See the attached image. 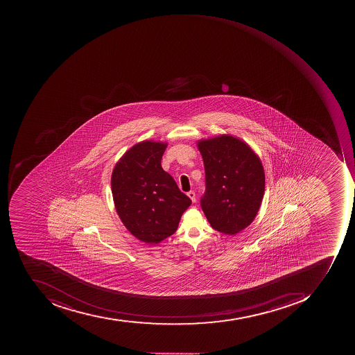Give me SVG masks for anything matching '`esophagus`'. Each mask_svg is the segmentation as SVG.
<instances>
[{
  "label": "esophagus",
  "instance_id": "1",
  "mask_svg": "<svg viewBox=\"0 0 355 355\" xmlns=\"http://www.w3.org/2000/svg\"><path fill=\"white\" fill-rule=\"evenodd\" d=\"M188 196L190 197V200H192L193 202H196V195H195L194 191H190L188 193Z\"/></svg>",
  "mask_w": 355,
  "mask_h": 355
}]
</instances>
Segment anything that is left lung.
<instances>
[{
  "mask_svg": "<svg viewBox=\"0 0 355 355\" xmlns=\"http://www.w3.org/2000/svg\"><path fill=\"white\" fill-rule=\"evenodd\" d=\"M206 172V193L200 206L214 230L234 234L257 216L266 176L257 153L242 139L220 135L197 141Z\"/></svg>",
  "mask_w": 355,
  "mask_h": 355,
  "instance_id": "1",
  "label": "left lung"
}]
</instances>
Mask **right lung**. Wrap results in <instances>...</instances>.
Segmentation results:
<instances>
[{
  "label": "right lung",
  "instance_id": "right-lung-1",
  "mask_svg": "<svg viewBox=\"0 0 355 355\" xmlns=\"http://www.w3.org/2000/svg\"><path fill=\"white\" fill-rule=\"evenodd\" d=\"M167 143L141 141L117 161L111 187L116 212L139 241L158 244L172 236L192 202L161 166Z\"/></svg>",
  "mask_w": 355,
  "mask_h": 355
}]
</instances>
